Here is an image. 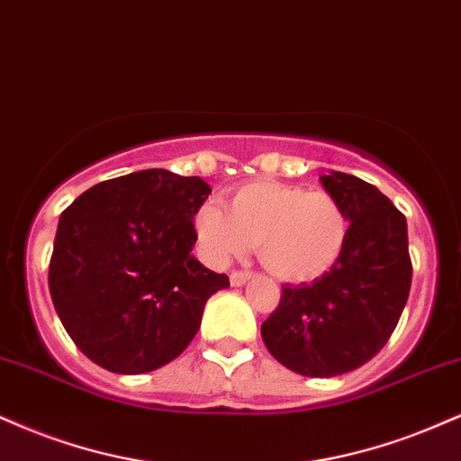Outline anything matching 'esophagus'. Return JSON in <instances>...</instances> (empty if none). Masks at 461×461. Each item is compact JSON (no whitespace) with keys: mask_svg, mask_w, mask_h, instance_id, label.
<instances>
[{"mask_svg":"<svg viewBox=\"0 0 461 461\" xmlns=\"http://www.w3.org/2000/svg\"><path fill=\"white\" fill-rule=\"evenodd\" d=\"M249 279H251V273H242V270H234V273L230 275V284L234 287L245 285Z\"/></svg>","mask_w":461,"mask_h":461,"instance_id":"1","label":"esophagus"}]
</instances>
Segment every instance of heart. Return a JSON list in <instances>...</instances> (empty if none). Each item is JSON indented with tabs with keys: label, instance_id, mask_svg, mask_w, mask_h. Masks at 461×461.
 Masks as SVG:
<instances>
[{
	"label": "heart",
	"instance_id": "obj_1",
	"mask_svg": "<svg viewBox=\"0 0 461 461\" xmlns=\"http://www.w3.org/2000/svg\"><path fill=\"white\" fill-rule=\"evenodd\" d=\"M195 234L214 262L258 247L259 262L275 279L312 284L341 259L350 219L329 191L253 180L234 188L230 212L203 203L195 214Z\"/></svg>",
	"mask_w": 461,
	"mask_h": 461
}]
</instances>
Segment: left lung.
Returning <instances> with one entry per match:
<instances>
[{
	"instance_id": "1",
	"label": "left lung",
	"mask_w": 461,
	"mask_h": 461,
	"mask_svg": "<svg viewBox=\"0 0 461 461\" xmlns=\"http://www.w3.org/2000/svg\"><path fill=\"white\" fill-rule=\"evenodd\" d=\"M350 219L346 251L312 284L285 285L262 324L268 352L307 378H335L378 354L406 307L412 264L406 216L369 182L341 171L320 176Z\"/></svg>"
}]
</instances>
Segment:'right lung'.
<instances>
[{"instance_id": "1", "label": "right lung", "mask_w": 461, "mask_h": 461, "mask_svg": "<svg viewBox=\"0 0 461 461\" xmlns=\"http://www.w3.org/2000/svg\"><path fill=\"white\" fill-rule=\"evenodd\" d=\"M202 177L143 169L87 188L59 216L49 292L66 332L113 374H148L180 357L227 275L191 251Z\"/></svg>"}]
</instances>
